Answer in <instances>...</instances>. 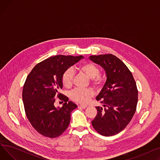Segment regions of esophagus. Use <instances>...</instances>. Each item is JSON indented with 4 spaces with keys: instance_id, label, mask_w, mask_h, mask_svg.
Masks as SVG:
<instances>
[{
    "instance_id": "obj_1",
    "label": "esophagus",
    "mask_w": 160,
    "mask_h": 160,
    "mask_svg": "<svg viewBox=\"0 0 160 160\" xmlns=\"http://www.w3.org/2000/svg\"><path fill=\"white\" fill-rule=\"evenodd\" d=\"M80 108H83V109H85V108H87V105L86 104H80V106H79Z\"/></svg>"
}]
</instances>
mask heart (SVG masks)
Instances as JSON below:
<instances>
[{"label":"heart","instance_id":"heart-1","mask_svg":"<svg viewBox=\"0 0 160 160\" xmlns=\"http://www.w3.org/2000/svg\"><path fill=\"white\" fill-rule=\"evenodd\" d=\"M79 69L85 72L91 78L92 82L97 87L102 83V77L99 74L100 69L98 67L93 63H86L82 65ZM74 76V71L72 68L67 69L62 75V83L65 88H70L72 83ZM94 91L91 89H83L80 88H75L71 93V98L76 102L86 103L93 97Z\"/></svg>","mask_w":160,"mask_h":160}]
</instances>
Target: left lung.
Returning a JSON list of instances; mask_svg holds the SVG:
<instances>
[{
  "label": "left lung",
  "instance_id": "left-lung-1",
  "mask_svg": "<svg viewBox=\"0 0 160 160\" xmlns=\"http://www.w3.org/2000/svg\"><path fill=\"white\" fill-rule=\"evenodd\" d=\"M89 58L105 70L107 80L97 97L104 108L96 107L91 121L95 130L104 136H114L129 124L136 112L138 91L133 75L120 59L108 54Z\"/></svg>",
  "mask_w": 160,
  "mask_h": 160
}]
</instances>
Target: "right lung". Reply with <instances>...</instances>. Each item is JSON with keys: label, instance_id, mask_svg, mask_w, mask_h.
Instances as JSON below:
<instances>
[{"label": "right lung", "instance_id": "right-lung-1", "mask_svg": "<svg viewBox=\"0 0 160 160\" xmlns=\"http://www.w3.org/2000/svg\"><path fill=\"white\" fill-rule=\"evenodd\" d=\"M83 57L57 55L38 63L28 75L22 89V101L28 121L45 137L61 136L68 128L71 113L77 106L61 94L63 72ZM58 97L65 103L60 108L53 104Z\"/></svg>", "mask_w": 160, "mask_h": 160}]
</instances>
